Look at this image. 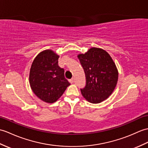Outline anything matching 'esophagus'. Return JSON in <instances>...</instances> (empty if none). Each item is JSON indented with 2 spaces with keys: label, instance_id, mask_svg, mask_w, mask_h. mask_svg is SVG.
Listing matches in <instances>:
<instances>
[{
  "label": "esophagus",
  "instance_id": "esophagus-1",
  "mask_svg": "<svg viewBox=\"0 0 148 148\" xmlns=\"http://www.w3.org/2000/svg\"><path fill=\"white\" fill-rule=\"evenodd\" d=\"M69 82H71V84H72V83H73V82H74V79H73V78L71 79H69Z\"/></svg>",
  "mask_w": 148,
  "mask_h": 148
}]
</instances>
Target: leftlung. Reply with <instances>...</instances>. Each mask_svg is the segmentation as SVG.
Here are the masks:
<instances>
[{
  "label": "left lung",
  "instance_id": "1",
  "mask_svg": "<svg viewBox=\"0 0 148 148\" xmlns=\"http://www.w3.org/2000/svg\"><path fill=\"white\" fill-rule=\"evenodd\" d=\"M86 76L82 95L91 103H99L110 96L117 83L119 73L115 64L106 51L92 47L77 56Z\"/></svg>",
  "mask_w": 148,
  "mask_h": 148
}]
</instances>
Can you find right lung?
I'll return each instance as SVG.
<instances>
[{
  "label": "right lung",
  "instance_id": "obj_1",
  "mask_svg": "<svg viewBox=\"0 0 148 148\" xmlns=\"http://www.w3.org/2000/svg\"><path fill=\"white\" fill-rule=\"evenodd\" d=\"M59 56L45 50L33 60L29 72L31 88L42 101L52 103L59 98L71 84L65 78L64 69L58 65Z\"/></svg>",
  "mask_w": 148,
  "mask_h": 148
}]
</instances>
